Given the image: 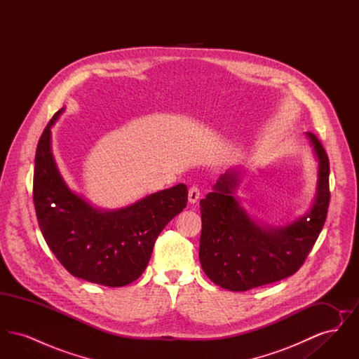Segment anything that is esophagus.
Returning a JSON list of instances; mask_svg holds the SVG:
<instances>
[{
  "mask_svg": "<svg viewBox=\"0 0 359 359\" xmlns=\"http://www.w3.org/2000/svg\"><path fill=\"white\" fill-rule=\"evenodd\" d=\"M199 196H201V189L196 187V186H194V187H191L188 189V202H189L191 205L196 203V202L199 201Z\"/></svg>",
  "mask_w": 359,
  "mask_h": 359,
  "instance_id": "1",
  "label": "esophagus"
}]
</instances>
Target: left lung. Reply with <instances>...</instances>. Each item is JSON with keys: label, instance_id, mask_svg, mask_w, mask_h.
I'll return each mask as SVG.
<instances>
[{"label": "left lung", "instance_id": "left-lung-1", "mask_svg": "<svg viewBox=\"0 0 359 359\" xmlns=\"http://www.w3.org/2000/svg\"><path fill=\"white\" fill-rule=\"evenodd\" d=\"M318 161L316 194L311 207L284 226L255 219L237 196L243 167L222 173L201 201V265L217 285L233 292L257 288L299 271L319 237L330 203V164L315 135L306 133Z\"/></svg>", "mask_w": 359, "mask_h": 359}]
</instances>
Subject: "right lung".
I'll return each mask as SVG.
<instances>
[{"instance_id":"add662e5","label":"right lung","mask_w":359,"mask_h":359,"mask_svg":"<svg viewBox=\"0 0 359 359\" xmlns=\"http://www.w3.org/2000/svg\"><path fill=\"white\" fill-rule=\"evenodd\" d=\"M62 107L39 140L34 157V202L43 237L69 273L104 287H123L145 271L154 242L187 205L180 183L135 203L104 210L74 192L52 154L51 129Z\"/></svg>"}]
</instances>
